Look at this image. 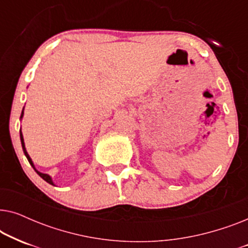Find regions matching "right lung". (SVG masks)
Listing matches in <instances>:
<instances>
[{"label": "right lung", "mask_w": 248, "mask_h": 248, "mask_svg": "<svg viewBox=\"0 0 248 248\" xmlns=\"http://www.w3.org/2000/svg\"><path fill=\"white\" fill-rule=\"evenodd\" d=\"M23 109H25V107H23ZM23 109H22V111H21V116H20V120H22V117H23ZM20 140H21V144H22L23 152H25V155L27 157V159H28L29 164L31 165V167H32L33 169H35V171L40 176V177H42V178L44 179V181H46L47 183H49L50 185H55V184H54L52 177H50V176H49L48 174H44V172H40L39 170H37V169H36L35 165H33V162H32V159L30 158V155H28V152H27V149H26V145H25V140H23V135H22L21 130H20Z\"/></svg>", "instance_id": "right-lung-1"}]
</instances>
